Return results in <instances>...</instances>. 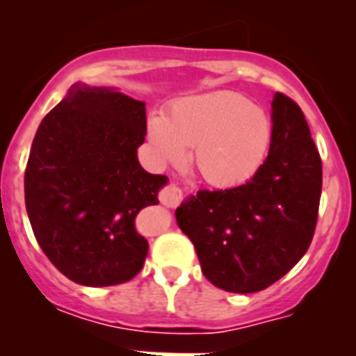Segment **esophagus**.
<instances>
[{
  "label": "esophagus",
  "instance_id": "esophagus-1",
  "mask_svg": "<svg viewBox=\"0 0 356 356\" xmlns=\"http://www.w3.org/2000/svg\"><path fill=\"white\" fill-rule=\"evenodd\" d=\"M181 200H184V191L180 187H176L175 184L163 187L162 193H160V201L168 209H176L181 203Z\"/></svg>",
  "mask_w": 356,
  "mask_h": 356
}]
</instances>
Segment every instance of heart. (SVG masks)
<instances>
[{"label": "heart", "instance_id": "b5f03b06", "mask_svg": "<svg viewBox=\"0 0 356 356\" xmlns=\"http://www.w3.org/2000/svg\"><path fill=\"white\" fill-rule=\"evenodd\" d=\"M147 137L162 162H180L193 147V163L210 185L235 187L266 160L273 122L242 94L210 92L176 102L168 118H149Z\"/></svg>", "mask_w": 356, "mask_h": 356}]
</instances>
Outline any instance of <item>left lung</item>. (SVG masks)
Wrapping results in <instances>:
<instances>
[{
	"label": "left lung",
	"instance_id": "8db88e82",
	"mask_svg": "<svg viewBox=\"0 0 356 356\" xmlns=\"http://www.w3.org/2000/svg\"><path fill=\"white\" fill-rule=\"evenodd\" d=\"M269 155L244 185L200 191L176 209L201 271L216 287L259 292L307 253L319 213L323 163L298 103L276 92Z\"/></svg>",
	"mask_w": 356,
	"mask_h": 356
}]
</instances>
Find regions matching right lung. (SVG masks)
<instances>
[{
    "label": "right lung",
    "mask_w": 356,
    "mask_h": 356,
    "mask_svg": "<svg viewBox=\"0 0 356 356\" xmlns=\"http://www.w3.org/2000/svg\"><path fill=\"white\" fill-rule=\"evenodd\" d=\"M146 103L106 87L72 85L40 122L24 171V201L44 254L89 287L124 284L143 269L147 241L135 229L159 205L168 176L140 168Z\"/></svg>",
    "instance_id": "obj_1"
}]
</instances>
